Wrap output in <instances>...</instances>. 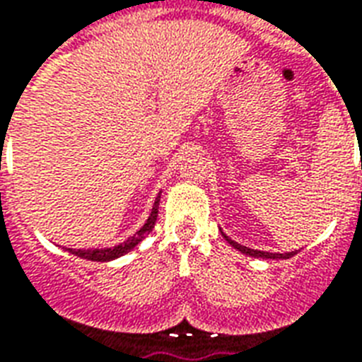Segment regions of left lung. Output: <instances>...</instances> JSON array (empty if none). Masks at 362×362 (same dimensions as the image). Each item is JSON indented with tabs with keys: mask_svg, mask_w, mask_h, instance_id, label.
I'll return each instance as SVG.
<instances>
[{
	"mask_svg": "<svg viewBox=\"0 0 362 362\" xmlns=\"http://www.w3.org/2000/svg\"><path fill=\"white\" fill-rule=\"evenodd\" d=\"M222 233V237H224L226 241L230 243L231 247L237 248L239 252H243V255L247 256H255V258H266V260H286V258H292L294 255H298L296 250H292V252H285V255H279V252H266V250H256V248H248L245 247V245H239V243H235L231 237H228L224 233V231H220Z\"/></svg>",
	"mask_w": 362,
	"mask_h": 362,
	"instance_id": "1",
	"label": "left lung"
}]
</instances>
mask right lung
<instances>
[{"label":"right lung","mask_w":362,"mask_h":362,"mask_svg":"<svg viewBox=\"0 0 362 362\" xmlns=\"http://www.w3.org/2000/svg\"><path fill=\"white\" fill-rule=\"evenodd\" d=\"M159 201H161V192L156 197V203L151 206V212L148 220L144 222V226L134 233L132 237H129L127 241L115 245V247H104V248H66L70 255L77 256V258H83V260H90V262H112L119 256L131 252L132 248L136 247L138 243L144 241L146 235H150V231L153 230L157 220V211H159Z\"/></svg>","instance_id":"right-lung-1"}]
</instances>
